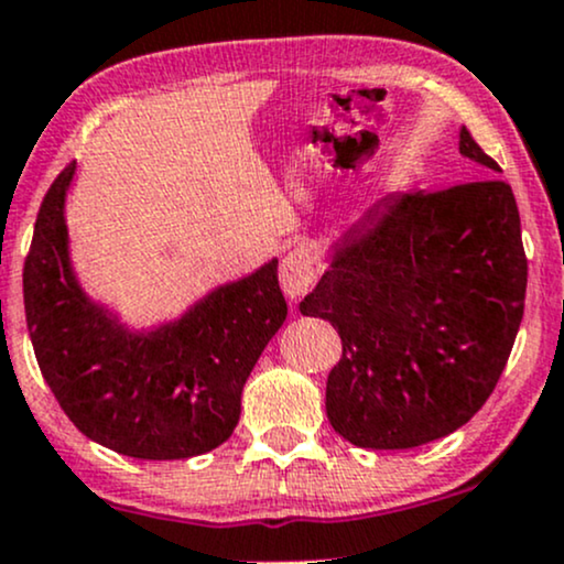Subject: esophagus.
Here are the masks:
<instances>
[{
    "instance_id": "1",
    "label": "esophagus",
    "mask_w": 564,
    "mask_h": 564,
    "mask_svg": "<svg viewBox=\"0 0 564 564\" xmlns=\"http://www.w3.org/2000/svg\"><path fill=\"white\" fill-rule=\"evenodd\" d=\"M278 278H281V289L289 300H300V296L313 289V283L318 281V270H315L313 254H310L307 246H291L289 254L283 257L281 270H278Z\"/></svg>"
}]
</instances>
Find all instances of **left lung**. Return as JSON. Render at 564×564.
Listing matches in <instances>:
<instances>
[{
  "mask_svg": "<svg viewBox=\"0 0 564 564\" xmlns=\"http://www.w3.org/2000/svg\"><path fill=\"white\" fill-rule=\"evenodd\" d=\"M480 180L373 204L328 243L300 313L339 332L326 416L358 448L432 443L480 411L525 310L528 260L514 193L458 132Z\"/></svg>",
  "mask_w": 564,
  "mask_h": 564,
  "instance_id": "obj_1",
  "label": "left lung"
}]
</instances>
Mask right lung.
Returning a JSON list of instances; mask_svg holds the SVG:
<instances>
[{
	"mask_svg": "<svg viewBox=\"0 0 564 564\" xmlns=\"http://www.w3.org/2000/svg\"><path fill=\"white\" fill-rule=\"evenodd\" d=\"M76 164L42 200L23 268V304L42 377L82 435L121 456L177 462L236 430L262 349L286 321L273 257L206 291L183 315L132 326L93 300L70 257L66 200Z\"/></svg>",
	"mask_w": 564,
	"mask_h": 564,
	"instance_id": "right-lung-1",
	"label": "right lung"
}]
</instances>
